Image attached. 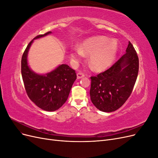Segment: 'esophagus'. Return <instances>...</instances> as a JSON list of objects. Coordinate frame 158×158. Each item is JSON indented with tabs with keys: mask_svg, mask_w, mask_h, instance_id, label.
<instances>
[{
	"mask_svg": "<svg viewBox=\"0 0 158 158\" xmlns=\"http://www.w3.org/2000/svg\"><path fill=\"white\" fill-rule=\"evenodd\" d=\"M84 77V74L82 73H77V79H80Z\"/></svg>",
	"mask_w": 158,
	"mask_h": 158,
	"instance_id": "esophagus-1",
	"label": "esophagus"
}]
</instances>
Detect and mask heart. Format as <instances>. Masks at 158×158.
Instances as JSON below:
<instances>
[{
	"instance_id": "obj_1",
	"label": "heart",
	"mask_w": 158,
	"mask_h": 158,
	"mask_svg": "<svg viewBox=\"0 0 158 158\" xmlns=\"http://www.w3.org/2000/svg\"><path fill=\"white\" fill-rule=\"evenodd\" d=\"M117 41L104 36H96L85 40L80 47H74L70 55L73 60L77 63L83 58L84 54H89V66L95 71L99 72L111 66L117 58Z\"/></svg>"
}]
</instances>
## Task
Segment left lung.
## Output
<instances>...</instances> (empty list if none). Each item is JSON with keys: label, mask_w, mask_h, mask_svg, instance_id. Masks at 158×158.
I'll return each instance as SVG.
<instances>
[{"label": "left lung", "mask_w": 158, "mask_h": 158, "mask_svg": "<svg viewBox=\"0 0 158 158\" xmlns=\"http://www.w3.org/2000/svg\"><path fill=\"white\" fill-rule=\"evenodd\" d=\"M139 69L136 52L129 41L126 53L111 68L91 77L90 99L97 109L113 112L130 97Z\"/></svg>", "instance_id": "left-lung-1"}]
</instances>
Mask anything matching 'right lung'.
Returning a JSON list of instances; mask_svg holds the SVG:
<instances>
[{"mask_svg":"<svg viewBox=\"0 0 158 158\" xmlns=\"http://www.w3.org/2000/svg\"><path fill=\"white\" fill-rule=\"evenodd\" d=\"M51 33L36 36L27 45L21 61L23 84L28 97L36 106L47 111L59 109L67 100L70 89L76 79L75 70L67 64H60L46 74L32 71L27 64V53L33 40Z\"/></svg>","mask_w":158,"mask_h":158,"instance_id":"add662e5","label":"right lung"}]
</instances>
